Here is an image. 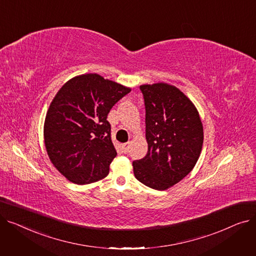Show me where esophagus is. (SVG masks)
Listing matches in <instances>:
<instances>
[{
    "instance_id": "1",
    "label": "esophagus",
    "mask_w": 256,
    "mask_h": 256,
    "mask_svg": "<svg viewBox=\"0 0 256 256\" xmlns=\"http://www.w3.org/2000/svg\"><path fill=\"white\" fill-rule=\"evenodd\" d=\"M128 146H130V142L124 143L122 145H121V147H122V152H124V154H128Z\"/></svg>"
}]
</instances>
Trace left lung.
Masks as SVG:
<instances>
[{
    "mask_svg": "<svg viewBox=\"0 0 256 256\" xmlns=\"http://www.w3.org/2000/svg\"><path fill=\"white\" fill-rule=\"evenodd\" d=\"M145 104L146 156L134 160L135 178L154 190H167L189 174L199 158L204 126L194 104L176 86L141 85Z\"/></svg>",
    "mask_w": 256,
    "mask_h": 256,
    "instance_id": "8db88e82",
    "label": "left lung"
}]
</instances>
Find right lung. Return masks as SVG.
Segmentation results:
<instances>
[{
	"label": "right lung",
	"instance_id": "right-lung-1",
	"mask_svg": "<svg viewBox=\"0 0 256 256\" xmlns=\"http://www.w3.org/2000/svg\"><path fill=\"white\" fill-rule=\"evenodd\" d=\"M130 92L96 74L70 78L48 110L44 136L52 165L67 180L86 184L106 178L117 152L106 120L112 106Z\"/></svg>",
	"mask_w": 256,
	"mask_h": 256
}]
</instances>
